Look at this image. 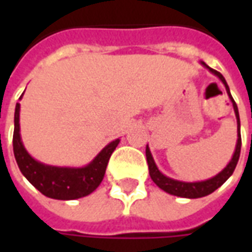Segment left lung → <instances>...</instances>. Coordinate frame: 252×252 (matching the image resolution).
Returning <instances> with one entry per match:
<instances>
[{
	"label": "left lung",
	"mask_w": 252,
	"mask_h": 252,
	"mask_svg": "<svg viewBox=\"0 0 252 252\" xmlns=\"http://www.w3.org/2000/svg\"><path fill=\"white\" fill-rule=\"evenodd\" d=\"M205 64V63H204ZM215 75L221 79V82L225 85V89H227V93L229 95V98L232 101L233 109H235V115H236V119H238V126H239V135H238V144H236V150H235V154H233L231 162L228 163V166L225 169L222 170L221 173H219L216 177H213L211 180L202 181V182H181V181L171 180V178H167L166 175H163L157 167V164L154 162L153 157H151V153H150V148H146V157H147V163L148 169H150V175H151V180L157 184V185L160 188L164 191H167L170 194L178 195V197H186V198H198V197H204V195H208L213 193L217 188L225 182V181L232 175L233 170L238 164L239 157H240V148H242V137H240V119H239V112L238 106H236V102L233 101L232 95L229 93V88H228L225 79L222 77L221 74L216 70H213L211 67H208Z\"/></svg>",
	"instance_id": "8db88e82"
}]
</instances>
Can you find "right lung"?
<instances>
[{
    "mask_svg": "<svg viewBox=\"0 0 252 252\" xmlns=\"http://www.w3.org/2000/svg\"><path fill=\"white\" fill-rule=\"evenodd\" d=\"M20 104L16 105L14 112L13 153L20 171L40 193L55 200H75L98 188L104 178L105 170L112 153L115 151L119 139L109 143L94 160L82 169L52 167L39 163L25 151L20 137Z\"/></svg>",
    "mask_w": 252,
    "mask_h": 252,
    "instance_id": "obj_1",
    "label": "right lung"
}]
</instances>
